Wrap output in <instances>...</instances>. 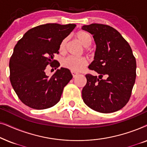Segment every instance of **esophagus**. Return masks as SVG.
Segmentation results:
<instances>
[{"mask_svg":"<svg viewBox=\"0 0 147 147\" xmlns=\"http://www.w3.org/2000/svg\"><path fill=\"white\" fill-rule=\"evenodd\" d=\"M71 74H72V75H73L74 78L76 77V76H77L78 74H79L78 73H77V72H75V71H71Z\"/></svg>","mask_w":147,"mask_h":147,"instance_id":"34e87169","label":"esophagus"}]
</instances>
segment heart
<instances>
[{
	"label": "heart",
	"instance_id": "obj_1",
	"mask_svg": "<svg viewBox=\"0 0 147 147\" xmlns=\"http://www.w3.org/2000/svg\"><path fill=\"white\" fill-rule=\"evenodd\" d=\"M78 39L81 42V43L86 49L88 50V47L91 45L92 42V37L90 33L84 31H80L76 34ZM68 38H65L62 40L59 45V51L64 53L67 47ZM62 65L64 67L67 68L72 71L79 72L84 69V68L87 65L88 60L84 57H75V56H67L62 60Z\"/></svg>",
	"mask_w": 147,
	"mask_h": 147
}]
</instances>
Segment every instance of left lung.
<instances>
[{"mask_svg": "<svg viewBox=\"0 0 147 147\" xmlns=\"http://www.w3.org/2000/svg\"><path fill=\"white\" fill-rule=\"evenodd\" d=\"M96 45L94 60L89 69L99 76L86 74L82 90L86 105L95 111L111 113L127 104L136 80V63L129 44L117 30L102 24L84 25Z\"/></svg>", "mask_w": 147, "mask_h": 147, "instance_id": "obj_1", "label": "left lung"}]
</instances>
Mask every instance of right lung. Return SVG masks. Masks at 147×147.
I'll return each instance as SVG.
<instances>
[{
    "mask_svg": "<svg viewBox=\"0 0 147 147\" xmlns=\"http://www.w3.org/2000/svg\"><path fill=\"white\" fill-rule=\"evenodd\" d=\"M76 26L57 23L39 25L26 32L15 45L9 61L10 81L25 105L43 110L60 100L63 88L73 78L71 72L61 67L49 78L45 70L49 64L55 69L59 67V62L53 60L54 54L59 53L60 43Z\"/></svg>",
    "mask_w": 147,
    "mask_h": 147,
    "instance_id": "add662e5",
    "label": "right lung"
}]
</instances>
